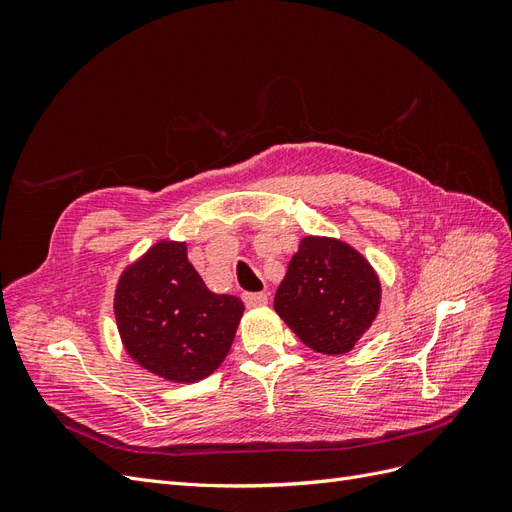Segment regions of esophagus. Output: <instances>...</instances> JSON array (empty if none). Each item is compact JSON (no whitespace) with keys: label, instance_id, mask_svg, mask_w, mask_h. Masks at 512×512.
<instances>
[{"label":"esophagus","instance_id":"esophagus-1","mask_svg":"<svg viewBox=\"0 0 512 512\" xmlns=\"http://www.w3.org/2000/svg\"><path fill=\"white\" fill-rule=\"evenodd\" d=\"M267 294L265 292H247L243 294V303L247 309H256V307H262L267 305Z\"/></svg>","mask_w":512,"mask_h":512}]
</instances>
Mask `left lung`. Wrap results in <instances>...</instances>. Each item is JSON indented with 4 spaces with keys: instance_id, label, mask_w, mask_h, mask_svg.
<instances>
[{
    "instance_id": "obj_1",
    "label": "left lung",
    "mask_w": 512,
    "mask_h": 512,
    "mask_svg": "<svg viewBox=\"0 0 512 512\" xmlns=\"http://www.w3.org/2000/svg\"><path fill=\"white\" fill-rule=\"evenodd\" d=\"M382 303L380 275L350 243L307 235L288 262L273 307L301 342L346 354L371 329Z\"/></svg>"
}]
</instances>
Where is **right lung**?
I'll list each match as a JSON object with an SVG mask.
<instances>
[{
  "label": "right lung",
  "mask_w": 512,
  "mask_h": 512,
  "mask_svg": "<svg viewBox=\"0 0 512 512\" xmlns=\"http://www.w3.org/2000/svg\"><path fill=\"white\" fill-rule=\"evenodd\" d=\"M243 303L211 292L188 243L160 239L121 271L113 312L121 346L149 374L192 384L218 369L235 339Z\"/></svg>",
  "instance_id": "right-lung-1"
}]
</instances>
